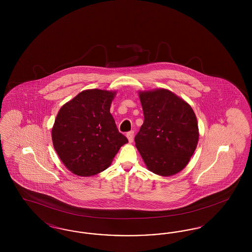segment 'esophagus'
I'll list each match as a JSON object with an SVG mask.
<instances>
[{
  "label": "esophagus",
  "instance_id": "1",
  "mask_svg": "<svg viewBox=\"0 0 252 252\" xmlns=\"http://www.w3.org/2000/svg\"><path fill=\"white\" fill-rule=\"evenodd\" d=\"M126 137L128 139V142L132 143L133 142V138H134V131L131 130V131L127 132L126 133Z\"/></svg>",
  "mask_w": 252,
  "mask_h": 252
}]
</instances>
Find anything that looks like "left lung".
<instances>
[{"mask_svg": "<svg viewBox=\"0 0 252 252\" xmlns=\"http://www.w3.org/2000/svg\"><path fill=\"white\" fill-rule=\"evenodd\" d=\"M144 121L135 136L147 169L169 177L185 167L198 142V126L191 106L165 89L140 92Z\"/></svg>", "mask_w": 252, "mask_h": 252, "instance_id": "left-lung-1", "label": "left lung"}]
</instances>
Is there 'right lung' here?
I'll return each instance as SVG.
<instances>
[{
  "mask_svg": "<svg viewBox=\"0 0 252 252\" xmlns=\"http://www.w3.org/2000/svg\"><path fill=\"white\" fill-rule=\"evenodd\" d=\"M116 92L86 90L60 108L52 140L61 161L80 177L96 175L110 165L128 140L109 112Z\"/></svg>",
  "mask_w": 252,
  "mask_h": 252,
  "instance_id": "add662e5",
  "label": "right lung"
}]
</instances>
